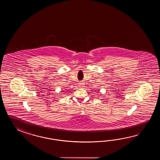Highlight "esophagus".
<instances>
[{
	"mask_svg": "<svg viewBox=\"0 0 160 160\" xmlns=\"http://www.w3.org/2000/svg\"><path fill=\"white\" fill-rule=\"evenodd\" d=\"M82 85H83V83H82V82H80V83H79V87H82Z\"/></svg>",
	"mask_w": 160,
	"mask_h": 160,
	"instance_id": "1",
	"label": "esophagus"
}]
</instances>
